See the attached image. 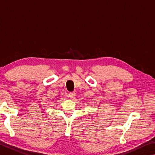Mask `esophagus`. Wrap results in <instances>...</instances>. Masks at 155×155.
<instances>
[{
    "label": "esophagus",
    "mask_w": 155,
    "mask_h": 155,
    "mask_svg": "<svg viewBox=\"0 0 155 155\" xmlns=\"http://www.w3.org/2000/svg\"><path fill=\"white\" fill-rule=\"evenodd\" d=\"M76 96V93L75 92H71L69 94V97L71 98V99H74Z\"/></svg>",
    "instance_id": "1"
}]
</instances>
